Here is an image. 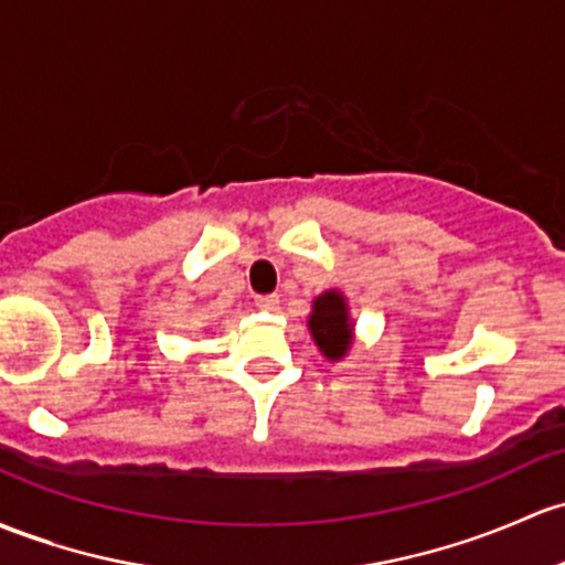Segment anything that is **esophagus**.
<instances>
[{"instance_id": "34e87169", "label": "esophagus", "mask_w": 565, "mask_h": 565, "mask_svg": "<svg viewBox=\"0 0 565 565\" xmlns=\"http://www.w3.org/2000/svg\"><path fill=\"white\" fill-rule=\"evenodd\" d=\"M257 306L263 308V311H278V308H281V300H278V295H263V298H257Z\"/></svg>"}]
</instances>
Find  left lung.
I'll use <instances>...</instances> for the list:
<instances>
[{"label": "left lung", "mask_w": 565, "mask_h": 565, "mask_svg": "<svg viewBox=\"0 0 565 565\" xmlns=\"http://www.w3.org/2000/svg\"><path fill=\"white\" fill-rule=\"evenodd\" d=\"M313 343L330 362L349 358L354 347V319L349 311V300L341 289H328L311 302V313L306 319Z\"/></svg>", "instance_id": "obj_1"}]
</instances>
